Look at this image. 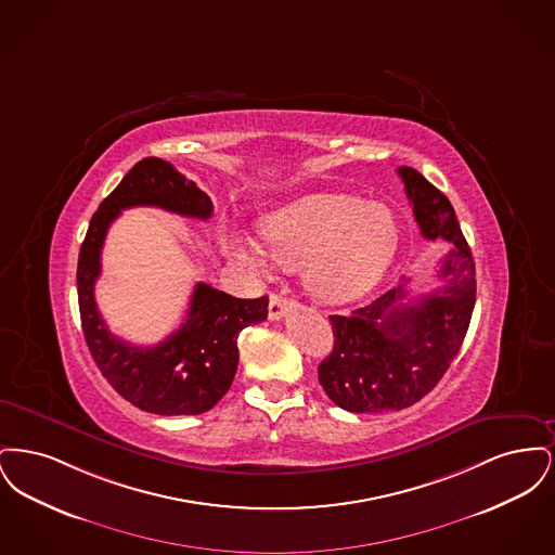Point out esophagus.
<instances>
[{
    "label": "esophagus",
    "mask_w": 555,
    "mask_h": 555,
    "mask_svg": "<svg viewBox=\"0 0 555 555\" xmlns=\"http://www.w3.org/2000/svg\"><path fill=\"white\" fill-rule=\"evenodd\" d=\"M293 306H295V301L289 297L272 293L270 304H268V317H270V320H279V318L285 317Z\"/></svg>",
    "instance_id": "obj_1"
}]
</instances>
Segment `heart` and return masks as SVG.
Returning a JSON list of instances; mask_svg holds the SVG:
<instances>
[{"label": "heart", "instance_id": "obj_1", "mask_svg": "<svg viewBox=\"0 0 555 555\" xmlns=\"http://www.w3.org/2000/svg\"><path fill=\"white\" fill-rule=\"evenodd\" d=\"M270 256L285 268H299L308 291L326 304L360 297L389 268L399 227L393 211L358 197L320 193L272 211L262 222ZM229 254L251 272L268 270L264 245L249 233H233Z\"/></svg>", "mask_w": 555, "mask_h": 555}]
</instances>
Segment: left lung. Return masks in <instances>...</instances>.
Here are the masks:
<instances>
[{"mask_svg": "<svg viewBox=\"0 0 555 555\" xmlns=\"http://www.w3.org/2000/svg\"><path fill=\"white\" fill-rule=\"evenodd\" d=\"M405 195L424 238H446L441 287L401 304L405 285L331 317L335 345L318 366V380L339 408L356 414L403 410L435 389L466 337L475 310L473 251L448 197L410 166H399Z\"/></svg>", "mask_w": 555, "mask_h": 555, "instance_id": "obj_1", "label": "left lung"}]
</instances>
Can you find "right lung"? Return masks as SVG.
Here are the masks:
<instances>
[{
	"label": "right lung",
	"instance_id": "add662e5",
	"mask_svg": "<svg viewBox=\"0 0 555 555\" xmlns=\"http://www.w3.org/2000/svg\"><path fill=\"white\" fill-rule=\"evenodd\" d=\"M156 206L189 218H210V197L170 162L143 158L129 170L89 222L80 245L77 287L87 347L104 378L139 410L159 416H195L211 410L231 389L238 364V333L264 322L268 297L238 299L197 283L186 320L162 344L139 347L114 337L95 304L102 247L120 211Z\"/></svg>",
	"mask_w": 555,
	"mask_h": 555
}]
</instances>
